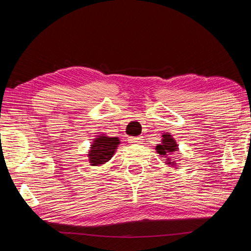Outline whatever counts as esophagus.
<instances>
[{"mask_svg":"<svg viewBox=\"0 0 251 251\" xmlns=\"http://www.w3.org/2000/svg\"><path fill=\"white\" fill-rule=\"evenodd\" d=\"M143 141V138L140 135V137H131L129 138V142L130 143H134V144H140Z\"/></svg>","mask_w":251,"mask_h":251,"instance_id":"1","label":"esophagus"}]
</instances>
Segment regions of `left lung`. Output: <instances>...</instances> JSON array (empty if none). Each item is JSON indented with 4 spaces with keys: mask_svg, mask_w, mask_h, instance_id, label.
Segmentation results:
<instances>
[{
    "mask_svg": "<svg viewBox=\"0 0 251 251\" xmlns=\"http://www.w3.org/2000/svg\"><path fill=\"white\" fill-rule=\"evenodd\" d=\"M155 151L159 153L160 155L164 157L166 165H171L175 169H178V166L176 165L177 163L174 161V153L178 151V146L176 144V141L172 138V135L170 133H163L162 134V140L161 143L157 144L155 147Z\"/></svg>",
    "mask_w": 251,
    "mask_h": 251,
    "instance_id": "obj_1",
    "label": "left lung"
}]
</instances>
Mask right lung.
Masks as SVG:
<instances>
[{"instance_id":"obj_1","label":"right lung","mask_w":251,"mask_h":251,"mask_svg":"<svg viewBox=\"0 0 251 251\" xmlns=\"http://www.w3.org/2000/svg\"><path fill=\"white\" fill-rule=\"evenodd\" d=\"M119 144H120L119 138L99 134L98 137L94 139L90 146V150L88 152V159H89L90 165L100 166L107 163L116 153Z\"/></svg>"}]
</instances>
